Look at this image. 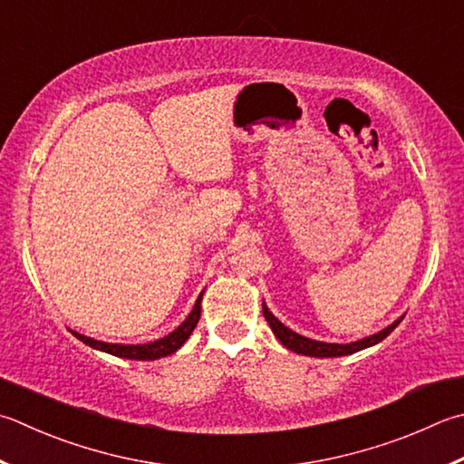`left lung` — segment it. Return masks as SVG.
Here are the masks:
<instances>
[{"label": "left lung", "instance_id": "obj_1", "mask_svg": "<svg viewBox=\"0 0 464 464\" xmlns=\"http://www.w3.org/2000/svg\"><path fill=\"white\" fill-rule=\"evenodd\" d=\"M262 314H265V319L268 321V325H270V329H273L276 339L281 341L286 349H291V352L301 353V355H309V357H341V355H352L355 352H362V349L372 347L375 343H380L382 339H386L401 321V317H400L386 329H382V331H378V334L363 337L360 341H353V343H325V341H314L309 337H303L299 334H295L293 329L285 327L283 323L268 311L265 303H262Z\"/></svg>", "mask_w": 464, "mask_h": 464}]
</instances>
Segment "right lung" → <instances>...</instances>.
<instances>
[{"label": "right lung", "mask_w": 464, "mask_h": 464, "mask_svg": "<svg viewBox=\"0 0 464 464\" xmlns=\"http://www.w3.org/2000/svg\"><path fill=\"white\" fill-rule=\"evenodd\" d=\"M202 296L204 293H199L198 301L194 304V309L188 314V319L181 323V325L171 331L169 335H165L157 341H151V343H143V345H121V343H107V341H96L92 337H86L76 334H72L92 349H99V352L117 355V357H125V360H139V362H150V360H160V357H168L171 353H176L178 349L186 343L188 337L191 335V331L196 329L198 321H199V313H202Z\"/></svg>", "instance_id": "1"}]
</instances>
